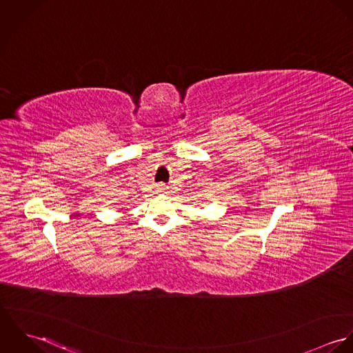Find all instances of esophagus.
<instances>
[{"label":"esophagus","instance_id":"34e87169","mask_svg":"<svg viewBox=\"0 0 353 353\" xmlns=\"http://www.w3.org/2000/svg\"><path fill=\"white\" fill-rule=\"evenodd\" d=\"M159 189V192H161V190H164V188H157Z\"/></svg>","mask_w":353,"mask_h":353}]
</instances>
